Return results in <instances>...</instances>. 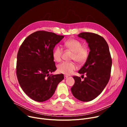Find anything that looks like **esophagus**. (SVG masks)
<instances>
[{"label": "esophagus", "mask_w": 127, "mask_h": 127, "mask_svg": "<svg viewBox=\"0 0 127 127\" xmlns=\"http://www.w3.org/2000/svg\"><path fill=\"white\" fill-rule=\"evenodd\" d=\"M68 77V76H67V75H64V79H67Z\"/></svg>", "instance_id": "obj_1"}]
</instances>
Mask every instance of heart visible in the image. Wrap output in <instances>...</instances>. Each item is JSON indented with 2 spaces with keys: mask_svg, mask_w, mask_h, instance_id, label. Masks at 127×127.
I'll return each mask as SVG.
<instances>
[{
  "mask_svg": "<svg viewBox=\"0 0 127 127\" xmlns=\"http://www.w3.org/2000/svg\"><path fill=\"white\" fill-rule=\"evenodd\" d=\"M63 46L68 50L73 53L72 59L78 63L82 64L84 63L89 55L88 49L82 47V43L75 39H70L65 41L63 43ZM62 50L59 46H57L54 49L53 53V58L56 61L59 62L61 60ZM76 65L73 62H63L58 65L57 70L60 73L66 75H70L76 69Z\"/></svg>",
  "mask_w": 127,
  "mask_h": 127,
  "instance_id": "obj_1",
  "label": "heart"
}]
</instances>
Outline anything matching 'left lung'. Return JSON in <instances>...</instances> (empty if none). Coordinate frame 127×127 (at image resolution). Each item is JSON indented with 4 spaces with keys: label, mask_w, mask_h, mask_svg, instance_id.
I'll use <instances>...</instances> for the list:
<instances>
[{
    "label": "left lung",
    "mask_w": 127,
    "mask_h": 127,
    "mask_svg": "<svg viewBox=\"0 0 127 127\" xmlns=\"http://www.w3.org/2000/svg\"><path fill=\"white\" fill-rule=\"evenodd\" d=\"M78 37L86 40L90 52L85 63L78 71L86 76L82 80L80 77L74 76L75 83L71 90L78 100L89 101L101 93L109 81L112 60L108 44L100 35L83 32Z\"/></svg>",
    "instance_id": "obj_1"
}]
</instances>
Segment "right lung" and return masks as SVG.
<instances>
[{"label": "right lung", "mask_w": 127, "mask_h": 127, "mask_svg": "<svg viewBox=\"0 0 127 127\" xmlns=\"http://www.w3.org/2000/svg\"><path fill=\"white\" fill-rule=\"evenodd\" d=\"M64 37L52 32L37 31L24 40L18 51V81L25 94L36 101L50 98L64 79L63 74H49L57 69L53 56L54 48Z\"/></svg>", "instance_id": "1"}]
</instances>
